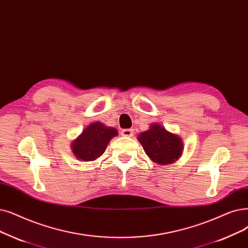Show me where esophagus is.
Wrapping results in <instances>:
<instances>
[{
  "instance_id": "1",
  "label": "esophagus",
  "mask_w": 248,
  "mask_h": 248,
  "mask_svg": "<svg viewBox=\"0 0 248 248\" xmlns=\"http://www.w3.org/2000/svg\"><path fill=\"white\" fill-rule=\"evenodd\" d=\"M122 136L126 137V138H131L134 136V130L132 128H126V130H123L122 131Z\"/></svg>"
}]
</instances>
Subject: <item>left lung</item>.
Masks as SVG:
<instances>
[{
    "instance_id": "8db88e82",
    "label": "left lung",
    "mask_w": 248,
    "mask_h": 248,
    "mask_svg": "<svg viewBox=\"0 0 248 248\" xmlns=\"http://www.w3.org/2000/svg\"><path fill=\"white\" fill-rule=\"evenodd\" d=\"M138 140L148 157L158 165L174 163L184 153L181 138L159 124H151L148 131L139 134Z\"/></svg>"
}]
</instances>
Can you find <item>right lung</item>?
Segmentation results:
<instances>
[{"mask_svg":"<svg viewBox=\"0 0 248 248\" xmlns=\"http://www.w3.org/2000/svg\"><path fill=\"white\" fill-rule=\"evenodd\" d=\"M116 128L107 126L100 122L90 124L71 144L76 159L84 162L94 161L103 153L110 140L116 137Z\"/></svg>","mask_w":248,"mask_h":248,"instance_id":"obj_1","label":"right lung"}]
</instances>
